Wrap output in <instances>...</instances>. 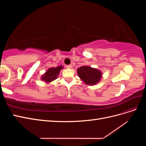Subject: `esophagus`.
I'll use <instances>...</instances> for the list:
<instances>
[{
  "instance_id": "esophagus-1",
  "label": "esophagus",
  "mask_w": 146,
  "mask_h": 146,
  "mask_svg": "<svg viewBox=\"0 0 146 146\" xmlns=\"http://www.w3.org/2000/svg\"><path fill=\"white\" fill-rule=\"evenodd\" d=\"M66 68H69V69H72V66L71 64H69V65L66 66Z\"/></svg>"
}]
</instances>
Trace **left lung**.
<instances>
[{
	"instance_id": "obj_1",
	"label": "left lung",
	"mask_w": 146,
	"mask_h": 146,
	"mask_svg": "<svg viewBox=\"0 0 146 146\" xmlns=\"http://www.w3.org/2000/svg\"><path fill=\"white\" fill-rule=\"evenodd\" d=\"M77 74L88 85H94L100 81L102 73L100 70L90 66H83L77 69Z\"/></svg>"
}]
</instances>
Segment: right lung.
Masks as SVG:
<instances>
[{"mask_svg": "<svg viewBox=\"0 0 146 146\" xmlns=\"http://www.w3.org/2000/svg\"><path fill=\"white\" fill-rule=\"evenodd\" d=\"M63 68V66H59L56 68H49L46 72V73L44 74L43 76H41V79L46 83H50L52 81L56 80L60 74V70Z\"/></svg>", "mask_w": 146, "mask_h": 146, "instance_id": "right-lung-1", "label": "right lung"}]
</instances>
